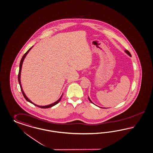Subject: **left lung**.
Returning <instances> with one entry per match:
<instances>
[{
	"mask_svg": "<svg viewBox=\"0 0 153 153\" xmlns=\"http://www.w3.org/2000/svg\"><path fill=\"white\" fill-rule=\"evenodd\" d=\"M125 52H126V53L128 55H129L130 56H131V54L130 53H129V52L128 50H125ZM88 98H89V100L90 102H91V103H93V102H91V100H90V98H89V97H88Z\"/></svg>",
	"mask_w": 153,
	"mask_h": 153,
	"instance_id": "1",
	"label": "left lung"
}]
</instances>
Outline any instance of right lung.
<instances>
[{
	"label": "right lung",
	"mask_w": 153,
	"mask_h": 153,
	"mask_svg": "<svg viewBox=\"0 0 153 153\" xmlns=\"http://www.w3.org/2000/svg\"><path fill=\"white\" fill-rule=\"evenodd\" d=\"M30 48L27 51V53H25L24 55V56H22V58L21 59V61H20V68H19V74H18V80H19V84H20V88H21V91H22V94L24 95V98H25V100H27V101H28L29 102H30V103H31L32 104H33L34 105H36L37 107H40V108H50V107H53V105H56V104H58V103L60 102V100H61V99H62V95L61 96V97L59 98V100H58L56 102H54L53 103H52V104H51V105H45V106H42V105H36V104H34V103H33V102H32L31 100H29L28 98H27V97L26 95H25V94L24 93V91H23V90H22V86H21V81H20V75H21V68H22V63H23V61H24V59L26 57V56H27V53L29 52V51L31 50V48Z\"/></svg>",
	"instance_id": "1"
}]
</instances>
